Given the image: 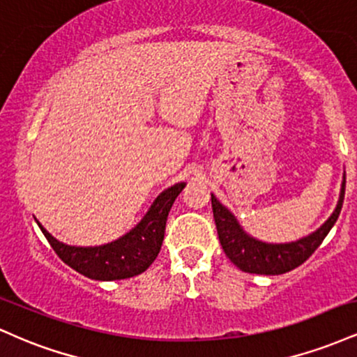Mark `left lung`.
I'll return each instance as SVG.
<instances>
[{
    "instance_id": "obj_1",
    "label": "left lung",
    "mask_w": 357,
    "mask_h": 357,
    "mask_svg": "<svg viewBox=\"0 0 357 357\" xmlns=\"http://www.w3.org/2000/svg\"><path fill=\"white\" fill-rule=\"evenodd\" d=\"M344 192H346V174L342 179L337 206L333 215L314 233L297 241H290V243H265V241L250 236L248 233L243 231L231 211L225 208L215 198V195H211L213 216H215L221 247L227 257L243 272L260 273V275H280V273L290 272L312 255L327 236V233L331 231V228L334 227L339 218V213H341Z\"/></svg>"
}]
</instances>
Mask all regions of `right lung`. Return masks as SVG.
I'll return each instance as SVG.
<instances>
[{
  "mask_svg": "<svg viewBox=\"0 0 357 357\" xmlns=\"http://www.w3.org/2000/svg\"><path fill=\"white\" fill-rule=\"evenodd\" d=\"M184 186H186L184 183H178L162 191L151 204L144 218L132 230L116 241L100 247L65 245L53 238L38 221L36 223L56 255L68 267L93 280H121V278L139 275L155 260L165 240L167 215Z\"/></svg>",
  "mask_w": 357,
  "mask_h": 357,
  "instance_id": "right-lung-1",
  "label": "right lung"
}]
</instances>
